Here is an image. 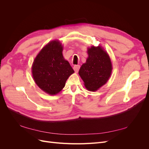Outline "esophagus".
Returning <instances> with one entry per match:
<instances>
[{"instance_id": "esophagus-1", "label": "esophagus", "mask_w": 149, "mask_h": 149, "mask_svg": "<svg viewBox=\"0 0 149 149\" xmlns=\"http://www.w3.org/2000/svg\"><path fill=\"white\" fill-rule=\"evenodd\" d=\"M80 68V66L78 65H74V67H73V69L75 71V72H78L79 71Z\"/></svg>"}]
</instances>
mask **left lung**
I'll return each instance as SVG.
<instances>
[{"instance_id": "obj_1", "label": "left lung", "mask_w": 149, "mask_h": 149, "mask_svg": "<svg viewBox=\"0 0 149 149\" xmlns=\"http://www.w3.org/2000/svg\"><path fill=\"white\" fill-rule=\"evenodd\" d=\"M86 62L81 66L79 74L89 91H95L109 79L112 64L109 55L101 47L88 48Z\"/></svg>"}]
</instances>
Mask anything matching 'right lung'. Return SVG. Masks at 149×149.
Instances as JSON below:
<instances>
[{"mask_svg":"<svg viewBox=\"0 0 149 149\" xmlns=\"http://www.w3.org/2000/svg\"><path fill=\"white\" fill-rule=\"evenodd\" d=\"M62 52L59 42H51L38 54L31 68L36 84L52 95L59 93L65 87L69 76L74 73L69 62L64 59Z\"/></svg>","mask_w":149,"mask_h":149,"instance_id":"add662e5","label":"right lung"}]
</instances>
